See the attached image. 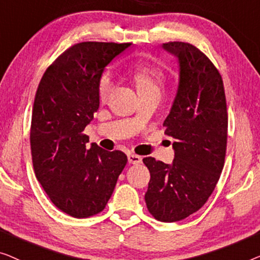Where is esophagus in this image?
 Segmentation results:
<instances>
[{
	"instance_id": "1",
	"label": "esophagus",
	"mask_w": 260,
	"mask_h": 260,
	"mask_svg": "<svg viewBox=\"0 0 260 260\" xmlns=\"http://www.w3.org/2000/svg\"><path fill=\"white\" fill-rule=\"evenodd\" d=\"M142 158L137 154H128V164H133V165H138L141 164Z\"/></svg>"
}]
</instances>
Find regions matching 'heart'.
I'll return each mask as SVG.
<instances>
[{"mask_svg": "<svg viewBox=\"0 0 260 260\" xmlns=\"http://www.w3.org/2000/svg\"><path fill=\"white\" fill-rule=\"evenodd\" d=\"M133 78L139 94L158 93L162 90L164 74L158 68L139 67L134 71ZM113 89V80L109 74L102 75L99 83V95L101 100H106Z\"/></svg>", "mask_w": 260, "mask_h": 260, "instance_id": "1", "label": "heart"}]
</instances>
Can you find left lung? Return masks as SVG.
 <instances>
[{
    "mask_svg": "<svg viewBox=\"0 0 260 260\" xmlns=\"http://www.w3.org/2000/svg\"><path fill=\"white\" fill-rule=\"evenodd\" d=\"M161 47L179 64L177 94L164 121L174 159H142L151 173L145 202L155 219L174 222L202 208L214 191L224 167L228 111L221 76L204 53L186 42Z\"/></svg>",
    "mask_w": 260,
    "mask_h": 260,
    "instance_id": "left-lung-1",
    "label": "left lung"
}]
</instances>
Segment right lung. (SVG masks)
I'll return each mask as SVG.
<instances>
[{
  "label": "right lung",
  "instance_id": "obj_1",
  "mask_svg": "<svg viewBox=\"0 0 260 260\" xmlns=\"http://www.w3.org/2000/svg\"><path fill=\"white\" fill-rule=\"evenodd\" d=\"M132 43L80 42L47 68L32 106L30 148L35 175L64 213L87 218L104 210L127 164L121 151L108 152L82 132L100 106L105 68Z\"/></svg>",
  "mask_w": 260,
  "mask_h": 260
}]
</instances>
